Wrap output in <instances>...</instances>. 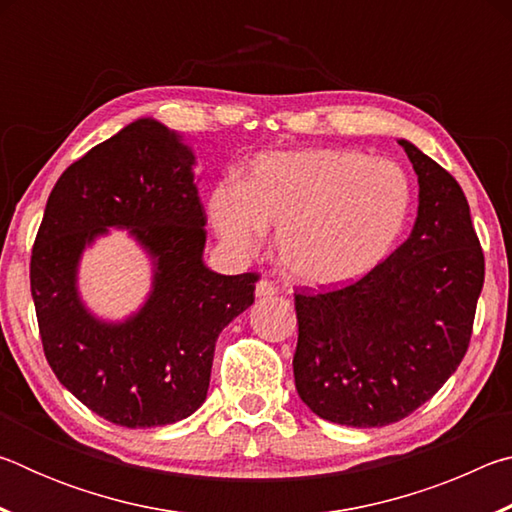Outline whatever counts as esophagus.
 <instances>
[{"instance_id":"34e87169","label":"esophagus","mask_w":512,"mask_h":512,"mask_svg":"<svg viewBox=\"0 0 512 512\" xmlns=\"http://www.w3.org/2000/svg\"><path fill=\"white\" fill-rule=\"evenodd\" d=\"M255 296L257 298H273L277 296V284L271 280H259L255 287Z\"/></svg>"}]
</instances>
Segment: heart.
<instances>
[{
	"instance_id": "1",
	"label": "heart",
	"mask_w": 512,
	"mask_h": 512,
	"mask_svg": "<svg viewBox=\"0 0 512 512\" xmlns=\"http://www.w3.org/2000/svg\"><path fill=\"white\" fill-rule=\"evenodd\" d=\"M413 187L402 167L352 149L277 153L248 183L225 180L207 201L216 235L241 255L277 232V257L293 280L345 287L381 266L402 239Z\"/></svg>"
}]
</instances>
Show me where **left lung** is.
I'll use <instances>...</instances> for the list:
<instances>
[{"instance_id": "8db88e82", "label": "left lung", "mask_w": 512, "mask_h": 512, "mask_svg": "<svg viewBox=\"0 0 512 512\" xmlns=\"http://www.w3.org/2000/svg\"><path fill=\"white\" fill-rule=\"evenodd\" d=\"M418 173V219L381 266L343 289L296 293V391L318 418L386 427L454 375L470 345L485 262L449 171L397 140Z\"/></svg>"}]
</instances>
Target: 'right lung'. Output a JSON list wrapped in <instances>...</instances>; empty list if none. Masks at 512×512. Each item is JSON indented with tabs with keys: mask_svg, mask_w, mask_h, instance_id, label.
I'll return each mask as SVG.
<instances>
[{
	"mask_svg": "<svg viewBox=\"0 0 512 512\" xmlns=\"http://www.w3.org/2000/svg\"><path fill=\"white\" fill-rule=\"evenodd\" d=\"M194 153L176 131L137 119L63 171L31 253V296L51 370L76 400L128 429L192 415L210 388L221 329L255 302L257 273L203 262L207 216ZM108 227L128 229L154 262L152 293L108 324L82 305V250Z\"/></svg>",
	"mask_w": 512,
	"mask_h": 512,
	"instance_id": "add662e5",
	"label": "right lung"
}]
</instances>
